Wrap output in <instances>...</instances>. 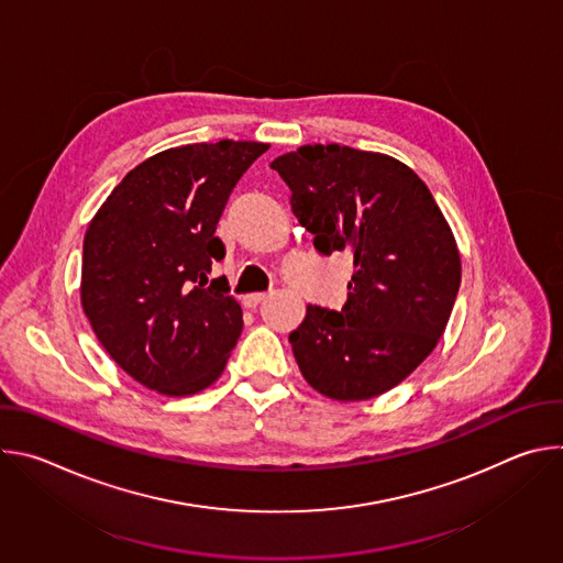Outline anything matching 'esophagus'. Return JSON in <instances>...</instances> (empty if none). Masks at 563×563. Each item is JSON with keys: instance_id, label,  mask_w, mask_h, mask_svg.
Segmentation results:
<instances>
[{"instance_id": "esophagus-1", "label": "esophagus", "mask_w": 563, "mask_h": 563, "mask_svg": "<svg viewBox=\"0 0 563 563\" xmlns=\"http://www.w3.org/2000/svg\"><path fill=\"white\" fill-rule=\"evenodd\" d=\"M267 298H269L267 294H250V296H245V305H247V307H258V305H263Z\"/></svg>"}]
</instances>
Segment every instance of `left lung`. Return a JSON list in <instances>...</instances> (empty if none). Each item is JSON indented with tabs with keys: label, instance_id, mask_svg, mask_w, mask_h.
<instances>
[{
	"label": "left lung",
	"instance_id": "1",
	"mask_svg": "<svg viewBox=\"0 0 563 563\" xmlns=\"http://www.w3.org/2000/svg\"><path fill=\"white\" fill-rule=\"evenodd\" d=\"M272 169L316 252L354 258L345 305H307L289 334L296 363L320 394L374 398L410 376L448 325L461 285L450 224L426 183L383 153L307 144Z\"/></svg>",
	"mask_w": 563,
	"mask_h": 563
}]
</instances>
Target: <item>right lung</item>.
Wrapping results in <instances>:
<instances>
[{
	"mask_svg": "<svg viewBox=\"0 0 563 563\" xmlns=\"http://www.w3.org/2000/svg\"><path fill=\"white\" fill-rule=\"evenodd\" d=\"M269 148L220 140L157 153L111 191L82 254V307L109 356L167 396L209 387L243 332L216 235L227 200Z\"/></svg>",
	"mask_w": 563,
	"mask_h": 563,
	"instance_id": "right-lung-1",
	"label": "right lung"
}]
</instances>
